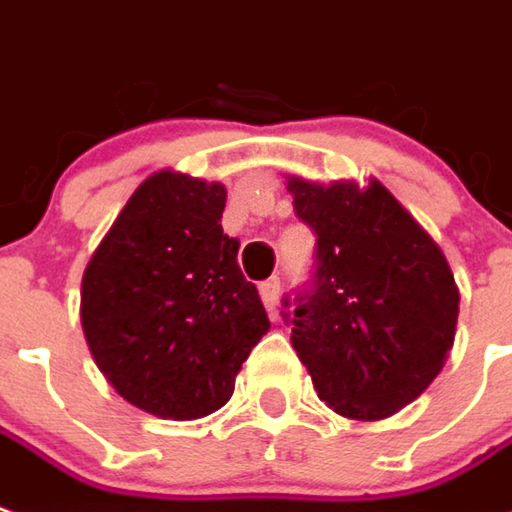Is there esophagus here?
<instances>
[{
  "mask_svg": "<svg viewBox=\"0 0 512 512\" xmlns=\"http://www.w3.org/2000/svg\"><path fill=\"white\" fill-rule=\"evenodd\" d=\"M280 288L282 285L277 277L260 282V299H263V305H266L268 310H274V307H277V302H280Z\"/></svg>",
  "mask_w": 512,
  "mask_h": 512,
  "instance_id": "esophagus-1",
  "label": "esophagus"
}]
</instances>
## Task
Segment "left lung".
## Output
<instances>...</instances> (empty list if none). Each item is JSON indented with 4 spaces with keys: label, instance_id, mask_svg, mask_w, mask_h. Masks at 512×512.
Returning a JSON list of instances; mask_svg holds the SVG:
<instances>
[{
    "label": "left lung",
    "instance_id": "1",
    "mask_svg": "<svg viewBox=\"0 0 512 512\" xmlns=\"http://www.w3.org/2000/svg\"><path fill=\"white\" fill-rule=\"evenodd\" d=\"M288 191L316 232L310 285L282 313L293 349L335 413L393 416L430 388L455 343L452 268L377 180L357 188L291 177Z\"/></svg>",
    "mask_w": 512,
    "mask_h": 512
}]
</instances>
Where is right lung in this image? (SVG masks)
Segmentation results:
<instances>
[{
    "instance_id": "right-lung-1",
    "label": "right lung",
    "mask_w": 512,
    "mask_h": 512,
    "mask_svg": "<svg viewBox=\"0 0 512 512\" xmlns=\"http://www.w3.org/2000/svg\"><path fill=\"white\" fill-rule=\"evenodd\" d=\"M221 182L157 171L144 180L82 274L88 349L130 405L202 418L230 402L268 332L266 307L221 230Z\"/></svg>"
}]
</instances>
